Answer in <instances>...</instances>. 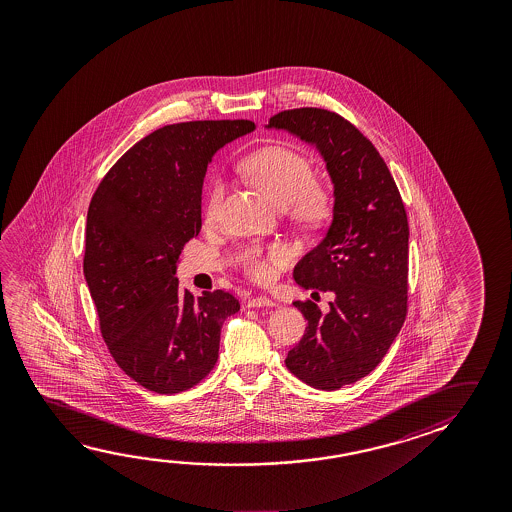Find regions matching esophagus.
<instances>
[{
    "instance_id": "1",
    "label": "esophagus",
    "mask_w": 512,
    "mask_h": 512,
    "mask_svg": "<svg viewBox=\"0 0 512 512\" xmlns=\"http://www.w3.org/2000/svg\"><path fill=\"white\" fill-rule=\"evenodd\" d=\"M277 303L273 302V300H269L268 296H257V298H252L250 302H248V307H275Z\"/></svg>"
}]
</instances>
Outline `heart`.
<instances>
[{
  "instance_id": "heart-1",
  "label": "heart",
  "mask_w": 512,
  "mask_h": 512,
  "mask_svg": "<svg viewBox=\"0 0 512 512\" xmlns=\"http://www.w3.org/2000/svg\"><path fill=\"white\" fill-rule=\"evenodd\" d=\"M243 171L273 202L280 207L287 205L294 219L305 225H319L327 218L332 196L325 185L312 178V164L302 153L285 146H266L244 159ZM223 193V182L214 180L203 209L207 221L218 216ZM287 260L289 252L282 244H273L268 250L250 248L243 255L244 273L253 282L269 284Z\"/></svg>"
}]
</instances>
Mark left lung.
Instances as JSON below:
<instances>
[{
  "label": "left lung",
  "mask_w": 512,
  "mask_h": 512,
  "mask_svg": "<svg viewBox=\"0 0 512 512\" xmlns=\"http://www.w3.org/2000/svg\"><path fill=\"white\" fill-rule=\"evenodd\" d=\"M268 128L314 144L334 184V218L321 243L294 268L296 284L330 293L328 312L294 302L309 321L285 366L305 384L334 391L369 375L407 316L409 223L377 148L336 112L284 110Z\"/></svg>",
  "instance_id": "1"
}]
</instances>
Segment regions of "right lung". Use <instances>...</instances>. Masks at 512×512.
<instances>
[{"mask_svg":"<svg viewBox=\"0 0 512 512\" xmlns=\"http://www.w3.org/2000/svg\"><path fill=\"white\" fill-rule=\"evenodd\" d=\"M252 121L162 126L103 176L87 212L84 275L110 355L160 394L200 384L218 362L223 321L239 310L225 291L178 285L176 262L202 230V187L212 155L253 132Z\"/></svg>","mask_w":512,"mask_h":512,"instance_id":"1","label":"right lung"}]
</instances>
